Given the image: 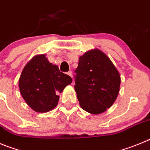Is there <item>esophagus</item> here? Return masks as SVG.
<instances>
[{
  "instance_id": "1",
  "label": "esophagus",
  "mask_w": 150,
  "mask_h": 150,
  "mask_svg": "<svg viewBox=\"0 0 150 150\" xmlns=\"http://www.w3.org/2000/svg\"><path fill=\"white\" fill-rule=\"evenodd\" d=\"M67 75H69V76L72 77V71H69V72H67Z\"/></svg>"
}]
</instances>
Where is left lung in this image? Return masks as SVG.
Wrapping results in <instances>:
<instances>
[{
    "mask_svg": "<svg viewBox=\"0 0 150 150\" xmlns=\"http://www.w3.org/2000/svg\"><path fill=\"white\" fill-rule=\"evenodd\" d=\"M75 72V90L83 110L98 115L111 107L119 92L121 76L107 54L98 49L86 52Z\"/></svg>",
    "mask_w": 150,
    "mask_h": 150,
    "instance_id": "8db88e82",
    "label": "left lung"
}]
</instances>
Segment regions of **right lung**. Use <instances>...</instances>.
I'll list each match as a JSON object with an SVG mask.
<instances>
[{
  "label": "right lung",
  "mask_w": 150,
  "mask_h": 150,
  "mask_svg": "<svg viewBox=\"0 0 150 150\" xmlns=\"http://www.w3.org/2000/svg\"><path fill=\"white\" fill-rule=\"evenodd\" d=\"M72 79L61 72L46 55L33 57L23 68L19 78V89L26 103L37 112H47L57 106L58 93L63 92Z\"/></svg>",
  "instance_id": "add662e5"
}]
</instances>
